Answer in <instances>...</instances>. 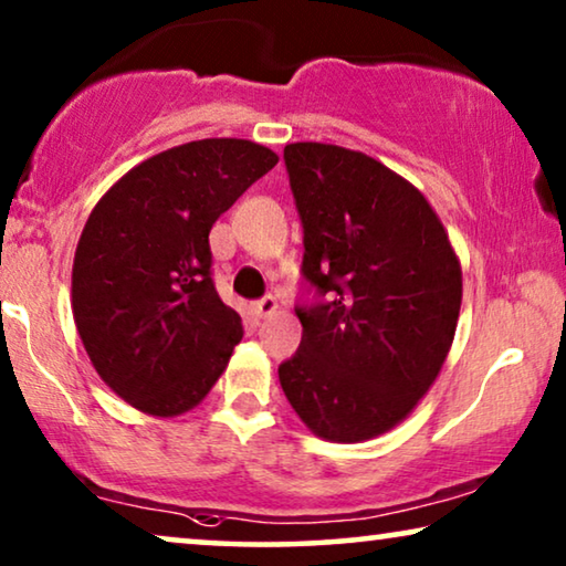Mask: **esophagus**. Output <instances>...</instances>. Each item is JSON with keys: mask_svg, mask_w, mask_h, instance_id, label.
Segmentation results:
<instances>
[{"mask_svg": "<svg viewBox=\"0 0 566 566\" xmlns=\"http://www.w3.org/2000/svg\"><path fill=\"white\" fill-rule=\"evenodd\" d=\"M252 312H254V316H258V319H265V316H273V314L277 312V301H275L273 296H265V298L254 301Z\"/></svg>", "mask_w": 566, "mask_h": 566, "instance_id": "esophagus-1", "label": "esophagus"}]
</instances>
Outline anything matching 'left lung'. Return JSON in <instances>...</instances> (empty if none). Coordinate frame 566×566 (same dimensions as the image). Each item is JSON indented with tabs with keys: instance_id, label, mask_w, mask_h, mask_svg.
<instances>
[{
	"instance_id": "obj_1",
	"label": "left lung",
	"mask_w": 566,
	"mask_h": 566,
	"mask_svg": "<svg viewBox=\"0 0 566 566\" xmlns=\"http://www.w3.org/2000/svg\"><path fill=\"white\" fill-rule=\"evenodd\" d=\"M304 227L314 304L277 376L306 428L335 443L391 430L443 368L461 308V265L428 200L381 161L335 144L283 149Z\"/></svg>"
}]
</instances>
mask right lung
<instances>
[{"mask_svg":"<svg viewBox=\"0 0 566 566\" xmlns=\"http://www.w3.org/2000/svg\"><path fill=\"white\" fill-rule=\"evenodd\" d=\"M275 165L268 146L203 138L142 161L92 208L72 312L92 366L130 407L182 415L219 381L244 329L216 293L208 234Z\"/></svg>","mask_w":566,"mask_h":566,"instance_id":"obj_1","label":"right lung"}]
</instances>
